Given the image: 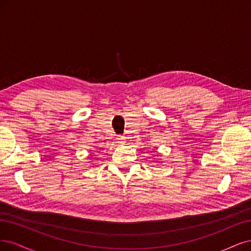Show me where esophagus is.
<instances>
[{
    "instance_id": "1",
    "label": "esophagus",
    "mask_w": 251,
    "mask_h": 251,
    "mask_svg": "<svg viewBox=\"0 0 251 251\" xmlns=\"http://www.w3.org/2000/svg\"><path fill=\"white\" fill-rule=\"evenodd\" d=\"M118 142H119V143H121V144H123V143L125 142V137H123V136H119V137H118Z\"/></svg>"
}]
</instances>
